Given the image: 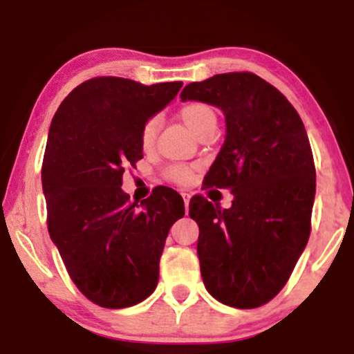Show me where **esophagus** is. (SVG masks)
I'll use <instances>...</instances> for the list:
<instances>
[{
	"instance_id": "1",
	"label": "esophagus",
	"mask_w": 354,
	"mask_h": 354,
	"mask_svg": "<svg viewBox=\"0 0 354 354\" xmlns=\"http://www.w3.org/2000/svg\"><path fill=\"white\" fill-rule=\"evenodd\" d=\"M183 200H185V209L188 213V207H189V195L188 193H183Z\"/></svg>"
}]
</instances>
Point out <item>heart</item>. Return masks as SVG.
<instances>
[{
  "instance_id": "1",
  "label": "heart",
  "mask_w": 354,
  "mask_h": 354,
  "mask_svg": "<svg viewBox=\"0 0 354 354\" xmlns=\"http://www.w3.org/2000/svg\"><path fill=\"white\" fill-rule=\"evenodd\" d=\"M180 118L185 122V126L192 131L193 134H200L201 131L207 129L209 126H216V114L208 104L203 102H192L180 111ZM158 134V120L151 119L147 120L141 131V147L145 151H151L156 141ZM169 180L176 181V183H186L192 178V169L186 166H173L168 169Z\"/></svg>"
}]
</instances>
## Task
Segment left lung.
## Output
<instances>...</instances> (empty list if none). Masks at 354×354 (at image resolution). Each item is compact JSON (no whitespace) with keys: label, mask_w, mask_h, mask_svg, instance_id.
I'll list each match as a JSON object with an SVG mask.
<instances>
[{"label":"left lung","mask_w":354,"mask_h":354,"mask_svg":"<svg viewBox=\"0 0 354 354\" xmlns=\"http://www.w3.org/2000/svg\"><path fill=\"white\" fill-rule=\"evenodd\" d=\"M180 97L218 107L227 126L205 185L230 189L232 207L189 201L203 284L221 304L259 308L286 286L309 240L316 169L304 124L250 72L193 82Z\"/></svg>","instance_id":"obj_1"}]
</instances>
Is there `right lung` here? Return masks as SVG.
I'll use <instances>...</instances> for the list:
<instances>
[{"mask_svg":"<svg viewBox=\"0 0 354 354\" xmlns=\"http://www.w3.org/2000/svg\"><path fill=\"white\" fill-rule=\"evenodd\" d=\"M181 85L97 77L52 119L41 166L48 234L80 292L102 308H129L154 292L166 236L185 215L168 186L139 205L120 188L124 169L142 158V127Z\"/></svg>","mask_w":354,"mask_h":354,"instance_id":"right-lung-1","label":"right lung"}]
</instances>
